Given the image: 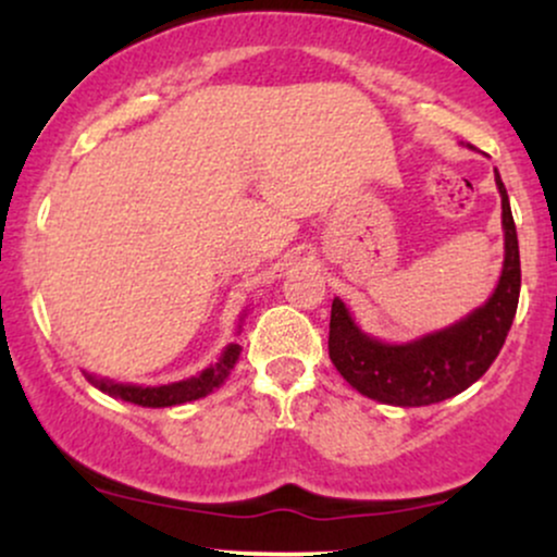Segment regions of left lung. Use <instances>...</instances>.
<instances>
[{
    "mask_svg": "<svg viewBox=\"0 0 557 557\" xmlns=\"http://www.w3.org/2000/svg\"><path fill=\"white\" fill-rule=\"evenodd\" d=\"M503 201L505 261L490 300L461 322L411 343H382L354 322L341 298L332 300L330 359L350 387L389 406H432L463 393L500 354L521 293V259L513 214L495 170Z\"/></svg>",
    "mask_w": 557,
    "mask_h": 557,
    "instance_id": "obj_1",
    "label": "left lung"
}]
</instances>
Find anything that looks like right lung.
Returning <instances> with one entry per match:
<instances>
[{"mask_svg":"<svg viewBox=\"0 0 557 557\" xmlns=\"http://www.w3.org/2000/svg\"><path fill=\"white\" fill-rule=\"evenodd\" d=\"M240 356V345L230 343L225 348V354L220 356V361L212 363L209 369H203L201 374L190 376V380L183 382H172V385H159V387H140V385H117L112 380H99V376L86 374L88 382L94 387H99L101 393L112 395V398L136 403V406H146V408H168V406H181V403L188 400H198L203 395H209L212 389H216L222 382L227 380L230 369L235 367Z\"/></svg>","mask_w":557,"mask_h":557,"instance_id":"add662e5","label":"right lung"}]
</instances>
